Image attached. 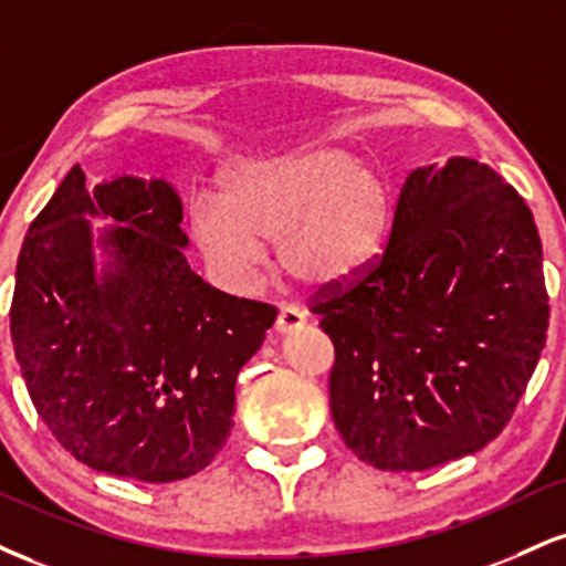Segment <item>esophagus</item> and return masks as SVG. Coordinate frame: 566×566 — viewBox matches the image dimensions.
<instances>
[{
	"instance_id": "1",
	"label": "esophagus",
	"mask_w": 566,
	"mask_h": 566,
	"mask_svg": "<svg viewBox=\"0 0 566 566\" xmlns=\"http://www.w3.org/2000/svg\"><path fill=\"white\" fill-rule=\"evenodd\" d=\"M301 326H305V313L295 305H284L276 316V332L287 335V332H297Z\"/></svg>"
}]
</instances>
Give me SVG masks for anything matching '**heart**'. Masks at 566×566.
Wrapping results in <instances>:
<instances>
[{
  "label": "heart",
  "instance_id": "b5f03b06",
  "mask_svg": "<svg viewBox=\"0 0 566 566\" xmlns=\"http://www.w3.org/2000/svg\"><path fill=\"white\" fill-rule=\"evenodd\" d=\"M392 189L358 155L313 147L237 171L227 197L197 195L192 237L223 287L250 292L279 242V261L311 287H335L382 255Z\"/></svg>",
  "mask_w": 566,
  "mask_h": 566
}]
</instances>
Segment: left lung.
Wrapping results in <instances>:
<instances>
[{"label":"left lung","mask_w":566,"mask_h":566,"mask_svg":"<svg viewBox=\"0 0 566 566\" xmlns=\"http://www.w3.org/2000/svg\"><path fill=\"white\" fill-rule=\"evenodd\" d=\"M335 345L329 406L345 446L424 472L499 438L546 348L533 210L472 158L408 174L385 253L311 297Z\"/></svg>","instance_id":"left-lung-1"}]
</instances>
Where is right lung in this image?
<instances>
[{
	"label": "right lung",
	"instance_id": "1",
	"mask_svg": "<svg viewBox=\"0 0 566 566\" xmlns=\"http://www.w3.org/2000/svg\"><path fill=\"white\" fill-rule=\"evenodd\" d=\"M86 214L118 222L93 274ZM181 200L163 179L97 184L73 166L33 218L10 332L33 408L81 464L139 482L197 474L234 427L237 374L276 308L189 269Z\"/></svg>",
	"mask_w": 566,
	"mask_h": 566
}]
</instances>
